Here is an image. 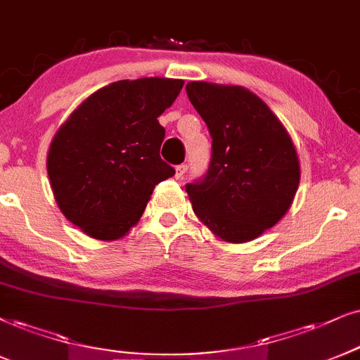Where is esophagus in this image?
Masks as SVG:
<instances>
[{"label": "esophagus", "mask_w": 360, "mask_h": 360, "mask_svg": "<svg viewBox=\"0 0 360 360\" xmlns=\"http://www.w3.org/2000/svg\"><path fill=\"white\" fill-rule=\"evenodd\" d=\"M186 171H188V166H186V165L176 166V174H174L176 179H181V177L186 174Z\"/></svg>", "instance_id": "esophagus-1"}]
</instances>
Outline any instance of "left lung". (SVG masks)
Returning a JSON list of instances; mask_svg holds the SVG:
<instances>
[{"mask_svg": "<svg viewBox=\"0 0 360 360\" xmlns=\"http://www.w3.org/2000/svg\"><path fill=\"white\" fill-rule=\"evenodd\" d=\"M186 93L212 138L202 181L186 186L198 219L224 243L243 244L276 226L301 181L290 136L271 108L243 86L191 81Z\"/></svg>", "mask_w": 360, "mask_h": 360, "instance_id": "1", "label": "left lung"}]
</instances>
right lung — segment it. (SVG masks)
Wrapping results in <instances>:
<instances>
[{"label":"right lung","instance_id":"1","mask_svg":"<svg viewBox=\"0 0 360 360\" xmlns=\"http://www.w3.org/2000/svg\"><path fill=\"white\" fill-rule=\"evenodd\" d=\"M184 81L122 79L94 91L58 127L46 167L59 211L86 236L124 238L138 224L156 184L174 176L159 156L158 117Z\"/></svg>","mask_w":360,"mask_h":360}]
</instances>
